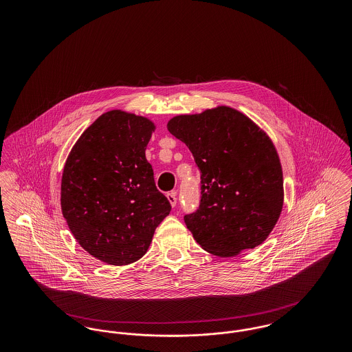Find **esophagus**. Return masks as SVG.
<instances>
[{
    "label": "esophagus",
    "mask_w": 352,
    "mask_h": 352,
    "mask_svg": "<svg viewBox=\"0 0 352 352\" xmlns=\"http://www.w3.org/2000/svg\"><path fill=\"white\" fill-rule=\"evenodd\" d=\"M166 197H168L170 204H171L173 207H175V206H177V192H175V191H170V192L166 194Z\"/></svg>",
    "instance_id": "1"
}]
</instances>
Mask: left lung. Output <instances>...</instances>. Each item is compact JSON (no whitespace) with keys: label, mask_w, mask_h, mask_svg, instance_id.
<instances>
[{"label":"left lung","mask_w":352,"mask_h":352,"mask_svg":"<svg viewBox=\"0 0 352 352\" xmlns=\"http://www.w3.org/2000/svg\"><path fill=\"white\" fill-rule=\"evenodd\" d=\"M170 133L201 170V201L184 223L204 251L231 257L260 245L280 218L283 168L265 132L230 107L181 115Z\"/></svg>","instance_id":"left-lung-1"}]
</instances>
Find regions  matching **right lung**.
Segmentation results:
<instances>
[{
  "mask_svg": "<svg viewBox=\"0 0 352 352\" xmlns=\"http://www.w3.org/2000/svg\"><path fill=\"white\" fill-rule=\"evenodd\" d=\"M154 128L148 118L109 111L84 131L65 165L60 204L68 228L111 265L141 258L171 211L145 157Z\"/></svg>",
  "mask_w": 352,
  "mask_h": 352,
  "instance_id": "right-lung-1",
  "label": "right lung"
}]
</instances>
